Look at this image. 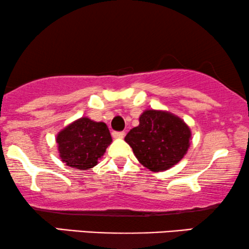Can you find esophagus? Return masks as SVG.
<instances>
[{"mask_svg":"<svg viewBox=\"0 0 249 249\" xmlns=\"http://www.w3.org/2000/svg\"><path fill=\"white\" fill-rule=\"evenodd\" d=\"M114 138H124V131H113L112 132Z\"/></svg>","mask_w":249,"mask_h":249,"instance_id":"obj_1","label":"esophagus"}]
</instances>
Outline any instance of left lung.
Instances as JSON below:
<instances>
[{"mask_svg": "<svg viewBox=\"0 0 249 249\" xmlns=\"http://www.w3.org/2000/svg\"><path fill=\"white\" fill-rule=\"evenodd\" d=\"M189 139L190 130L181 119L155 110L145 111L138 127L124 137L138 161L154 172L177 164L188 151Z\"/></svg>", "mask_w": 249, "mask_h": 249, "instance_id": "8db88e82", "label": "left lung"}]
</instances>
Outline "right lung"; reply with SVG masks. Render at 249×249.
Instances as JSON below:
<instances>
[{
    "instance_id": "add662e5",
    "label": "right lung",
    "mask_w": 249,
    "mask_h": 249,
    "mask_svg": "<svg viewBox=\"0 0 249 249\" xmlns=\"http://www.w3.org/2000/svg\"><path fill=\"white\" fill-rule=\"evenodd\" d=\"M111 142L107 124L88 118L74 121L56 137L60 158L67 165L78 170H89L96 165Z\"/></svg>"
}]
</instances>
